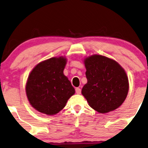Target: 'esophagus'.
<instances>
[{"mask_svg": "<svg viewBox=\"0 0 148 148\" xmlns=\"http://www.w3.org/2000/svg\"><path fill=\"white\" fill-rule=\"evenodd\" d=\"M75 92L77 95H79L80 93H81V89H80L79 88H75Z\"/></svg>", "mask_w": 148, "mask_h": 148, "instance_id": "1", "label": "esophagus"}]
</instances>
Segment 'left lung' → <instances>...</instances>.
Returning <instances> with one entry per match:
<instances>
[{
	"label": "left lung",
	"mask_w": 148,
	"mask_h": 148,
	"mask_svg": "<svg viewBox=\"0 0 148 148\" xmlns=\"http://www.w3.org/2000/svg\"><path fill=\"white\" fill-rule=\"evenodd\" d=\"M87 83L82 94L90 106L99 113H107L121 106L127 95L128 78L115 60L101 55L86 58Z\"/></svg>",
	"instance_id": "1"
}]
</instances>
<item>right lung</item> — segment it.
<instances>
[{
	"instance_id": "obj_1",
	"label": "right lung",
	"mask_w": 148,
	"mask_h": 148,
	"mask_svg": "<svg viewBox=\"0 0 148 148\" xmlns=\"http://www.w3.org/2000/svg\"><path fill=\"white\" fill-rule=\"evenodd\" d=\"M67 60L54 57L38 63L31 71L25 90L32 106L38 112L53 115L65 107L75 88L64 75Z\"/></svg>"
}]
</instances>
